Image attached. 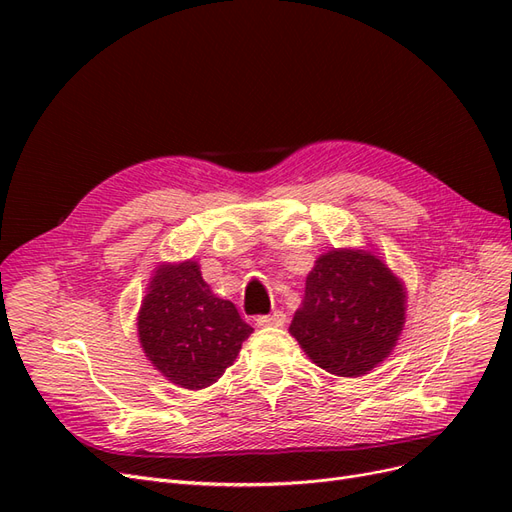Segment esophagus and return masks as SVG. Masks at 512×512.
<instances>
[{
	"label": "esophagus",
	"instance_id": "obj_1",
	"mask_svg": "<svg viewBox=\"0 0 512 512\" xmlns=\"http://www.w3.org/2000/svg\"><path fill=\"white\" fill-rule=\"evenodd\" d=\"M256 324H258V327H284L286 314L284 312H273L269 316H258Z\"/></svg>",
	"mask_w": 512,
	"mask_h": 512
}]
</instances>
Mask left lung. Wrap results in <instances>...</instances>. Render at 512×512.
<instances>
[{
	"label": "left lung",
	"mask_w": 512,
	"mask_h": 512,
	"mask_svg": "<svg viewBox=\"0 0 512 512\" xmlns=\"http://www.w3.org/2000/svg\"><path fill=\"white\" fill-rule=\"evenodd\" d=\"M406 299L404 282L378 254L333 247L309 271L288 331L324 371L359 378L397 346Z\"/></svg>",
	"instance_id": "left-lung-1"
}]
</instances>
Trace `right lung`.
Segmentation results:
<instances>
[{
    "instance_id": "add662e5",
    "label": "right lung",
    "mask_w": 512,
    "mask_h": 512,
    "mask_svg": "<svg viewBox=\"0 0 512 512\" xmlns=\"http://www.w3.org/2000/svg\"><path fill=\"white\" fill-rule=\"evenodd\" d=\"M136 320L151 365L190 391L218 382L254 331L235 303L213 294L196 260L164 262L153 271Z\"/></svg>"
}]
</instances>
